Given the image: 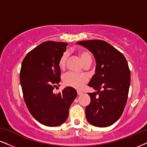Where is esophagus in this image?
Instances as JSON below:
<instances>
[{"mask_svg":"<svg viewBox=\"0 0 147 147\" xmlns=\"http://www.w3.org/2000/svg\"><path fill=\"white\" fill-rule=\"evenodd\" d=\"M83 94V92H80V91H77V94L78 95H81V94Z\"/></svg>","mask_w":147,"mask_h":147,"instance_id":"obj_1","label":"esophagus"}]
</instances>
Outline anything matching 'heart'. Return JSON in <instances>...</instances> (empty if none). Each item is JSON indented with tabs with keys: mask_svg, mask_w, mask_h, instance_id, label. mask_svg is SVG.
I'll return each mask as SVG.
<instances>
[{
	"mask_svg": "<svg viewBox=\"0 0 147 147\" xmlns=\"http://www.w3.org/2000/svg\"><path fill=\"white\" fill-rule=\"evenodd\" d=\"M79 56L84 64L88 61H92V56H91L90 53L86 51H80ZM67 58V53H64L59 59L58 65L61 69H64L66 67ZM87 80H88V78L86 75H77L74 72H68L63 77V81H64L65 85L76 89L82 88L85 83L87 81Z\"/></svg>",
	"mask_w": 147,
	"mask_h": 147,
	"instance_id": "b5f03b06",
	"label": "heart"
}]
</instances>
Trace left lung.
I'll list each match as a JSON object with an SVG mask.
<instances>
[{"label": "left lung", "instance_id": "1", "mask_svg": "<svg viewBox=\"0 0 147 147\" xmlns=\"http://www.w3.org/2000/svg\"><path fill=\"white\" fill-rule=\"evenodd\" d=\"M77 44L92 52L96 62L95 74L88 84L96 92L89 94L91 102L85 108L87 121L96 127L110 126L119 119L127 102L130 85L127 60L104 40H83Z\"/></svg>", "mask_w": 147, "mask_h": 147}]
</instances>
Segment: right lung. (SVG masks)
I'll return each mask as SVG.
<instances>
[{
  "label": "right lung",
  "mask_w": 147,
  "mask_h": 147,
  "mask_svg": "<svg viewBox=\"0 0 147 147\" xmlns=\"http://www.w3.org/2000/svg\"><path fill=\"white\" fill-rule=\"evenodd\" d=\"M66 42L46 41L24 57L20 70V83L28 109L36 121L49 127L64 123L77 92L71 87L54 94L60 82L58 61L66 51Z\"/></svg>",
  "instance_id": "obj_1"
}]
</instances>
